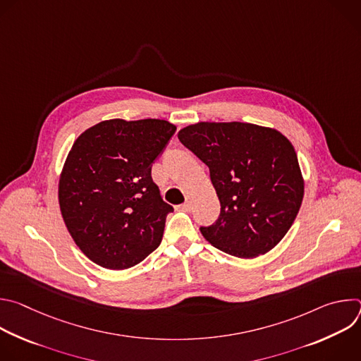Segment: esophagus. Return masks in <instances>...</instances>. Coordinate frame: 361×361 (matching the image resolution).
Here are the masks:
<instances>
[{
	"label": "esophagus",
	"mask_w": 361,
	"mask_h": 361,
	"mask_svg": "<svg viewBox=\"0 0 361 361\" xmlns=\"http://www.w3.org/2000/svg\"><path fill=\"white\" fill-rule=\"evenodd\" d=\"M191 207H192V202H191L190 200H187V201L183 204V209H184L185 212H190V210H191Z\"/></svg>",
	"instance_id": "34e87169"
}]
</instances>
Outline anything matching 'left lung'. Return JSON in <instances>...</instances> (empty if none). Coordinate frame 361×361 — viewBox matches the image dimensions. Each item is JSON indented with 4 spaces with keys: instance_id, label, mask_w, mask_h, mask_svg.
Instances as JSON below:
<instances>
[{
    "instance_id": "obj_1",
    "label": "left lung",
    "mask_w": 361,
    "mask_h": 361,
    "mask_svg": "<svg viewBox=\"0 0 361 361\" xmlns=\"http://www.w3.org/2000/svg\"><path fill=\"white\" fill-rule=\"evenodd\" d=\"M178 140L210 169L221 204L219 220L201 227L219 250L255 259L273 250L293 226L304 197L295 149L280 131L250 123L201 121Z\"/></svg>"
}]
</instances>
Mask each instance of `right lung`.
Returning <instances> with one entry per match:
<instances>
[{
    "mask_svg": "<svg viewBox=\"0 0 361 361\" xmlns=\"http://www.w3.org/2000/svg\"><path fill=\"white\" fill-rule=\"evenodd\" d=\"M177 127L147 118L101 121L73 144L59 181L66 227L88 259L109 270L141 263L163 238L167 214L151 178Z\"/></svg>",
    "mask_w": 361,
    "mask_h": 361,
    "instance_id": "right-lung-1",
    "label": "right lung"
}]
</instances>
